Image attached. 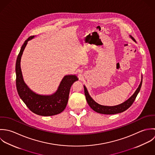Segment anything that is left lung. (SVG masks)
<instances>
[{
	"label": "left lung",
	"instance_id": "obj_1",
	"mask_svg": "<svg viewBox=\"0 0 155 155\" xmlns=\"http://www.w3.org/2000/svg\"><path fill=\"white\" fill-rule=\"evenodd\" d=\"M130 37L135 42V40L132 36L130 35ZM142 81H143V76L141 77V81L140 82V84L138 87L137 88V89L136 90V91L135 92V93H134L127 100H126L123 103H122L119 105H117L105 106V105H102L97 104L92 98V97L90 96L89 93L87 90V88L85 86H84V94L86 96V101H87L89 105L91 107V108L92 109H93V110H94V111H96L98 113L104 114H114L122 113L125 110H126L127 109H128L132 105L133 102H134L138 93H139L140 89L141 87Z\"/></svg>",
	"mask_w": 155,
	"mask_h": 155
}]
</instances>
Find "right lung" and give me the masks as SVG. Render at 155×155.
Wrapping results in <instances>:
<instances>
[{"label": "right lung", "mask_w": 155, "mask_h": 155, "mask_svg": "<svg viewBox=\"0 0 155 155\" xmlns=\"http://www.w3.org/2000/svg\"><path fill=\"white\" fill-rule=\"evenodd\" d=\"M34 37V36H31L25 41L17 59L15 64L17 90L20 98L35 114L42 116L56 115L62 113L66 108L71 87L75 81L78 80V78L75 75L64 76L56 92L50 95L39 94L30 89L24 81L20 62L28 42Z\"/></svg>", "instance_id": "1"}]
</instances>
